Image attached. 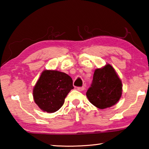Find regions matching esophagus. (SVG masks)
<instances>
[{"instance_id":"34e87169","label":"esophagus","mask_w":149,"mask_h":149,"mask_svg":"<svg viewBox=\"0 0 149 149\" xmlns=\"http://www.w3.org/2000/svg\"><path fill=\"white\" fill-rule=\"evenodd\" d=\"M77 89L79 91H83L85 90L84 87H77Z\"/></svg>"}]
</instances>
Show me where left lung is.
Masks as SVG:
<instances>
[{"mask_svg": "<svg viewBox=\"0 0 149 149\" xmlns=\"http://www.w3.org/2000/svg\"><path fill=\"white\" fill-rule=\"evenodd\" d=\"M122 95V83L109 64L95 70L91 86L86 93L89 102L99 109L115 105Z\"/></svg>", "mask_w": 149, "mask_h": 149, "instance_id": "1", "label": "left lung"}]
</instances>
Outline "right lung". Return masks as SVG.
<instances>
[{
	"mask_svg": "<svg viewBox=\"0 0 149 149\" xmlns=\"http://www.w3.org/2000/svg\"><path fill=\"white\" fill-rule=\"evenodd\" d=\"M74 89L71 77L57 70H44L33 89L35 102L43 112L53 113L62 107Z\"/></svg>",
	"mask_w": 149,
	"mask_h": 149,
	"instance_id": "obj_1",
	"label": "right lung"
}]
</instances>
